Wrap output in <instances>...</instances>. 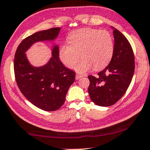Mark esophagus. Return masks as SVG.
<instances>
[{
	"label": "esophagus",
	"mask_w": 150,
	"mask_h": 150,
	"mask_svg": "<svg viewBox=\"0 0 150 150\" xmlns=\"http://www.w3.org/2000/svg\"><path fill=\"white\" fill-rule=\"evenodd\" d=\"M83 77V75H76V76H75V79H80L81 77Z\"/></svg>",
	"instance_id": "1"
}]
</instances>
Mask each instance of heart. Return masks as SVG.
Masks as SVG:
<instances>
[{"instance_id":"obj_1","label":"heart","mask_w":150,"mask_h":150,"mask_svg":"<svg viewBox=\"0 0 150 150\" xmlns=\"http://www.w3.org/2000/svg\"><path fill=\"white\" fill-rule=\"evenodd\" d=\"M68 42L69 45L59 47V59L66 67L72 69L81 56L82 60L75 68L79 73H84L93 67L95 70L102 69L112 57L113 38L106 31L83 28L71 33Z\"/></svg>"}]
</instances>
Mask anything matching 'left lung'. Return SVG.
Listing matches in <instances>:
<instances>
[{"instance_id":"obj_1","label":"left lung","mask_w":150,"mask_h":150,"mask_svg":"<svg viewBox=\"0 0 150 150\" xmlns=\"http://www.w3.org/2000/svg\"><path fill=\"white\" fill-rule=\"evenodd\" d=\"M113 31L115 48L109 64L97 74L89 75L88 89L92 101L99 106L117 102L128 88L134 73V56L130 44L119 30Z\"/></svg>"}]
</instances>
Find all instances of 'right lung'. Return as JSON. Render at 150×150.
<instances>
[{"instance_id": "right-lung-1", "label": "right lung", "mask_w": 150, "mask_h": 150, "mask_svg": "<svg viewBox=\"0 0 150 150\" xmlns=\"http://www.w3.org/2000/svg\"><path fill=\"white\" fill-rule=\"evenodd\" d=\"M61 29L44 30L33 33L22 41L16 51L14 73L23 95L32 104L45 111L58 110L64 103L68 90L75 79V73L60 61L59 46L55 44ZM51 42L52 55L47 64L32 65L25 54L34 43Z\"/></svg>"}]
</instances>
